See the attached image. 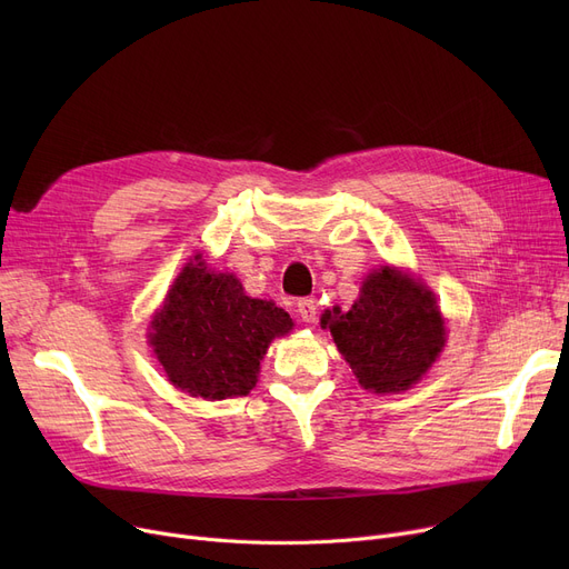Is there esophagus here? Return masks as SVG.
Listing matches in <instances>:
<instances>
[{"instance_id":"1","label":"esophagus","mask_w":569,"mask_h":569,"mask_svg":"<svg viewBox=\"0 0 569 569\" xmlns=\"http://www.w3.org/2000/svg\"><path fill=\"white\" fill-rule=\"evenodd\" d=\"M297 316H300L305 322H316L318 316V305L311 297H302L300 302H297Z\"/></svg>"}]
</instances>
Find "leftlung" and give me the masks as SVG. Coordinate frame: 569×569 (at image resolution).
I'll list each match as a JSON object with an SVG mask.
<instances>
[{"label":"left lung","instance_id":"obj_1","mask_svg":"<svg viewBox=\"0 0 569 569\" xmlns=\"http://www.w3.org/2000/svg\"><path fill=\"white\" fill-rule=\"evenodd\" d=\"M320 325L330 327L365 390L378 395L408 390L445 346L436 297L392 267L369 274L350 311H325Z\"/></svg>","mask_w":569,"mask_h":569}]
</instances>
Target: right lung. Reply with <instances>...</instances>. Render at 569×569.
<instances>
[{"label": "right lung", "instance_id": "obj_1", "mask_svg": "<svg viewBox=\"0 0 569 569\" xmlns=\"http://www.w3.org/2000/svg\"><path fill=\"white\" fill-rule=\"evenodd\" d=\"M290 330L283 309L251 300L232 274L209 272L196 256L154 316L149 343L174 387L221 401L253 390L269 343Z\"/></svg>", "mask_w": 569, "mask_h": 569}]
</instances>
